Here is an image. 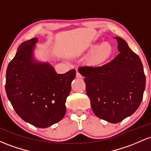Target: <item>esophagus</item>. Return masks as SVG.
<instances>
[{"label":"esophagus","instance_id":"1","mask_svg":"<svg viewBox=\"0 0 151 151\" xmlns=\"http://www.w3.org/2000/svg\"><path fill=\"white\" fill-rule=\"evenodd\" d=\"M76 77H77V78H78V79H82V74H80V73L77 72V74H76Z\"/></svg>","mask_w":151,"mask_h":151}]
</instances>
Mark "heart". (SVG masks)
Here are the masks:
<instances>
[{"mask_svg": "<svg viewBox=\"0 0 151 151\" xmlns=\"http://www.w3.org/2000/svg\"><path fill=\"white\" fill-rule=\"evenodd\" d=\"M89 53L87 62L89 65L99 66L108 60L113 54V46L109 41H103L97 46L94 44L89 46Z\"/></svg>", "mask_w": 151, "mask_h": 151, "instance_id": "heart-1", "label": "heart"}]
</instances>
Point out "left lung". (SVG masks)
Masks as SVG:
<instances>
[{
	"instance_id": "left-lung-1",
	"label": "left lung",
	"mask_w": 151,
	"mask_h": 151,
	"mask_svg": "<svg viewBox=\"0 0 151 151\" xmlns=\"http://www.w3.org/2000/svg\"><path fill=\"white\" fill-rule=\"evenodd\" d=\"M120 54L101 67H82L86 92L94 113L99 118L117 123L138 108L145 88V76L140 59L126 41L115 37Z\"/></svg>"
}]
</instances>
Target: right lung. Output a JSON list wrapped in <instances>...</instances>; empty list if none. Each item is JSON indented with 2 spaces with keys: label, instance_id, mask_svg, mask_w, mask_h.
<instances>
[{
  "label": "right lung",
  "instance_id": "obj_1",
  "mask_svg": "<svg viewBox=\"0 0 151 151\" xmlns=\"http://www.w3.org/2000/svg\"><path fill=\"white\" fill-rule=\"evenodd\" d=\"M37 42L34 38L19 46L6 70V92L22 120L46 128L65 115L66 100L76 71L59 74L49 63L36 60L34 54Z\"/></svg>",
  "mask_w": 151,
  "mask_h": 151
}]
</instances>
